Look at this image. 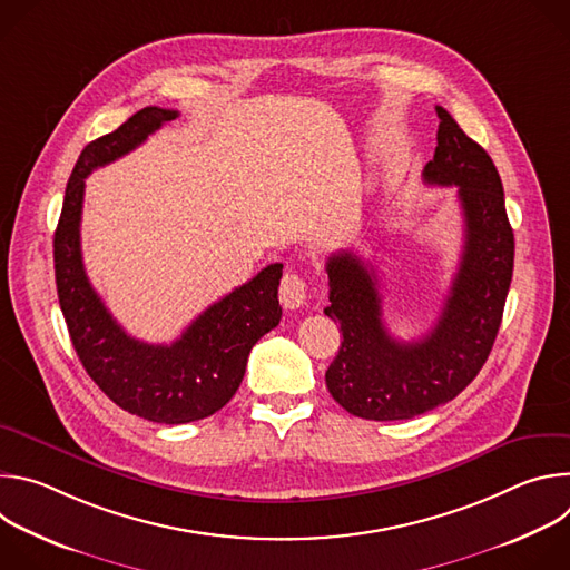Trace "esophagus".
Masks as SVG:
<instances>
[{
	"mask_svg": "<svg viewBox=\"0 0 570 570\" xmlns=\"http://www.w3.org/2000/svg\"><path fill=\"white\" fill-rule=\"evenodd\" d=\"M306 299V284L299 273L288 271L279 284V302L284 308H299Z\"/></svg>",
	"mask_w": 570,
	"mask_h": 570,
	"instance_id": "esophagus-1",
	"label": "esophagus"
}]
</instances>
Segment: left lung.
<instances>
[{
    "mask_svg": "<svg viewBox=\"0 0 570 570\" xmlns=\"http://www.w3.org/2000/svg\"><path fill=\"white\" fill-rule=\"evenodd\" d=\"M435 155L424 183L458 187L464 248L444 308L433 330L413 343L394 341L381 311L379 279L352 250L330 257V306L343 343L327 387L350 415L396 422L424 415L455 399L490 356L514 268V232L503 183L492 157L455 119L438 108Z\"/></svg>",
    "mask_w": 570,
    "mask_h": 570,
    "instance_id": "8db88e82",
    "label": "left lung"
}]
</instances>
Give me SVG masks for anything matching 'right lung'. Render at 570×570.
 <instances>
[{
    "instance_id": "add662e5",
    "label": "right lung",
    "mask_w": 570,
    "mask_h": 570,
    "mask_svg": "<svg viewBox=\"0 0 570 570\" xmlns=\"http://www.w3.org/2000/svg\"><path fill=\"white\" fill-rule=\"evenodd\" d=\"M178 110L148 106L117 130L90 141L69 176L53 234L58 302L71 345L92 381L130 415L155 424H187L220 411L238 390L255 343L282 317V264L205 308L171 345L128 336L92 288L80 255L86 178L137 148Z\"/></svg>"
}]
</instances>
